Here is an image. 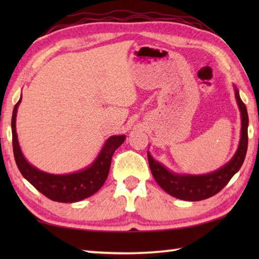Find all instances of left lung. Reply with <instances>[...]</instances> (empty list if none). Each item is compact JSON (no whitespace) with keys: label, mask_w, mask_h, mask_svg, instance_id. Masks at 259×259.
I'll use <instances>...</instances> for the list:
<instances>
[{"label":"left lung","mask_w":259,"mask_h":259,"mask_svg":"<svg viewBox=\"0 0 259 259\" xmlns=\"http://www.w3.org/2000/svg\"><path fill=\"white\" fill-rule=\"evenodd\" d=\"M234 95L241 115V135L238 148L232 159L214 171L203 175L178 174L156 161L147 151L148 163L153 177L162 190L174 198L185 201H201L217 194L226 186L230 179L239 171L242 165L248 148V112L240 98L239 90L233 84Z\"/></svg>","instance_id":"8db88e82"}]
</instances>
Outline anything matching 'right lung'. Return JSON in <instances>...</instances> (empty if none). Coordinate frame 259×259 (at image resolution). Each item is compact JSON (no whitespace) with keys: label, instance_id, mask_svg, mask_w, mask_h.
<instances>
[{"label":"right lung","instance_id":"add662e5","mask_svg":"<svg viewBox=\"0 0 259 259\" xmlns=\"http://www.w3.org/2000/svg\"><path fill=\"white\" fill-rule=\"evenodd\" d=\"M21 96L12 112V146L17 166L26 181L52 201L64 203L78 202L94 195L100 190L108 176L109 166L114 152L125 140V135L111 136L104 143L102 150L91 163L78 171L56 175L37 169L26 160L18 142L16 130V117L18 112Z\"/></svg>","mask_w":259,"mask_h":259}]
</instances>
